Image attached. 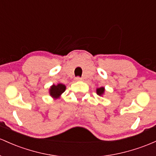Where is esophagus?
Segmentation results:
<instances>
[{
  "mask_svg": "<svg viewBox=\"0 0 156 156\" xmlns=\"http://www.w3.org/2000/svg\"><path fill=\"white\" fill-rule=\"evenodd\" d=\"M83 80V79H82L81 77H80V76H77V77L75 78V80H76V81H80V80Z\"/></svg>",
  "mask_w": 156,
  "mask_h": 156,
  "instance_id": "34e87169",
  "label": "esophagus"
}]
</instances>
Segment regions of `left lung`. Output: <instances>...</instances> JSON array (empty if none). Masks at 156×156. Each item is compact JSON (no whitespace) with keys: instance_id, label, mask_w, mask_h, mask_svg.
Instances as JSON below:
<instances>
[{"instance_id":"left-lung-1","label":"left lung","mask_w":156,"mask_h":156,"mask_svg":"<svg viewBox=\"0 0 156 156\" xmlns=\"http://www.w3.org/2000/svg\"><path fill=\"white\" fill-rule=\"evenodd\" d=\"M105 93V87H99V88L97 89V94L99 96H102Z\"/></svg>"}]
</instances>
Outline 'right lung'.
Wrapping results in <instances>:
<instances>
[{
	"instance_id": "right-lung-1",
	"label": "right lung",
	"mask_w": 156,
	"mask_h": 156,
	"mask_svg": "<svg viewBox=\"0 0 156 156\" xmlns=\"http://www.w3.org/2000/svg\"><path fill=\"white\" fill-rule=\"evenodd\" d=\"M66 85L61 83L57 84V85H53L49 89L50 96L54 99H57L66 90Z\"/></svg>"
}]
</instances>
